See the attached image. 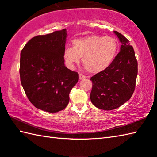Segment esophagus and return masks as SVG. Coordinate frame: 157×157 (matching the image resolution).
<instances>
[{
  "instance_id": "obj_1",
  "label": "esophagus",
  "mask_w": 157,
  "mask_h": 157,
  "mask_svg": "<svg viewBox=\"0 0 157 157\" xmlns=\"http://www.w3.org/2000/svg\"><path fill=\"white\" fill-rule=\"evenodd\" d=\"M85 78H86V75L82 74V73L79 74V79H85Z\"/></svg>"
}]
</instances>
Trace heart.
Returning a JSON list of instances; mask_svg holds the SVG:
<instances>
[{"label":"heart","mask_w":157,"mask_h":157,"mask_svg":"<svg viewBox=\"0 0 157 157\" xmlns=\"http://www.w3.org/2000/svg\"><path fill=\"white\" fill-rule=\"evenodd\" d=\"M72 46H67L63 52L67 67L72 69L82 56V63L86 71L97 73L111 65L116 55L118 42L112 36L90 35L73 40Z\"/></svg>","instance_id":"obj_1"}]
</instances>
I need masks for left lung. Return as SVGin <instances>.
I'll return each instance as SVG.
<instances>
[{
	"mask_svg": "<svg viewBox=\"0 0 157 157\" xmlns=\"http://www.w3.org/2000/svg\"><path fill=\"white\" fill-rule=\"evenodd\" d=\"M121 50L104 71L93 75L90 100L96 107L110 111L119 108L132 97L138 75V61L129 40L115 31Z\"/></svg>",
	"mask_w": 157,
	"mask_h": 157,
	"instance_id": "obj_1",
	"label": "left lung"
}]
</instances>
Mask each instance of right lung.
<instances>
[{"mask_svg":"<svg viewBox=\"0 0 157 157\" xmlns=\"http://www.w3.org/2000/svg\"><path fill=\"white\" fill-rule=\"evenodd\" d=\"M65 29L32 38L23 48L20 79L26 96L36 108L48 113L64 109L79 74L67 69L63 52Z\"/></svg>","mask_w":157,"mask_h":157,"instance_id":"add662e5","label":"right lung"}]
</instances>
